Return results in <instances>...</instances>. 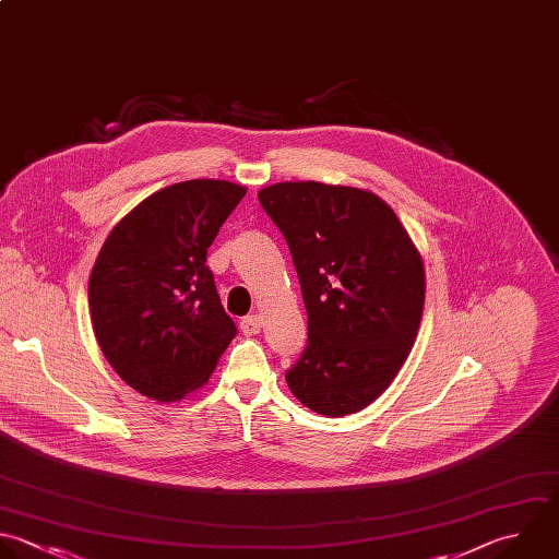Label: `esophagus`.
Here are the masks:
<instances>
[{
	"instance_id": "esophagus-1",
	"label": "esophagus",
	"mask_w": 559,
	"mask_h": 559,
	"mask_svg": "<svg viewBox=\"0 0 559 559\" xmlns=\"http://www.w3.org/2000/svg\"><path fill=\"white\" fill-rule=\"evenodd\" d=\"M260 328H262V317L260 314H249L240 321V330H242L245 336H255L260 332Z\"/></svg>"
}]
</instances>
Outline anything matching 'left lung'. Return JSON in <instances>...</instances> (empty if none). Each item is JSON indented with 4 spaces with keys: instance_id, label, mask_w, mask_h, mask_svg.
I'll list each match as a JSON object with an SVG mask.
<instances>
[{
    "instance_id": "left-lung-1",
    "label": "left lung",
    "mask_w": 559,
    "mask_h": 559,
    "mask_svg": "<svg viewBox=\"0 0 559 559\" xmlns=\"http://www.w3.org/2000/svg\"><path fill=\"white\" fill-rule=\"evenodd\" d=\"M284 234L308 312V345L286 371L310 411L369 406L408 358L424 312V262L373 192L286 181L258 192Z\"/></svg>"
}]
</instances>
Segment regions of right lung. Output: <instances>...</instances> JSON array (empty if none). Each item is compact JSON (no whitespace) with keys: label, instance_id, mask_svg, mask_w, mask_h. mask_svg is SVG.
Listing matches in <instances>:
<instances>
[{"label":"right lung","instance_id":"1","mask_svg":"<svg viewBox=\"0 0 559 559\" xmlns=\"http://www.w3.org/2000/svg\"><path fill=\"white\" fill-rule=\"evenodd\" d=\"M247 188L192 179L131 210L90 277L92 325L105 358L138 393L175 402L203 386L236 336L207 249Z\"/></svg>","mask_w":559,"mask_h":559}]
</instances>
